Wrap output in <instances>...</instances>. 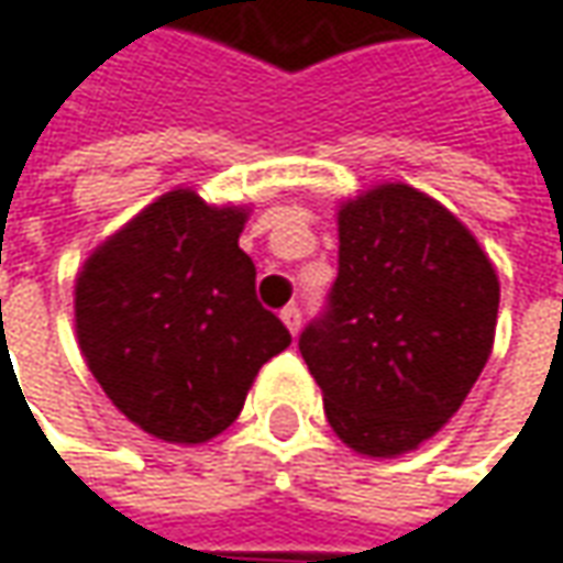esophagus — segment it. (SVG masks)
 <instances>
[{
  "label": "esophagus",
  "mask_w": 563,
  "mask_h": 563,
  "mask_svg": "<svg viewBox=\"0 0 563 563\" xmlns=\"http://www.w3.org/2000/svg\"><path fill=\"white\" fill-rule=\"evenodd\" d=\"M280 318H283V324L289 328V333L296 336V333H299V328H302V311H299V306H286L280 311Z\"/></svg>",
  "instance_id": "esophagus-1"
}]
</instances>
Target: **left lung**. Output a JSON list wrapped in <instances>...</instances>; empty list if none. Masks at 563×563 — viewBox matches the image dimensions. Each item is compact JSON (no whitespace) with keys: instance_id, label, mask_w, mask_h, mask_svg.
<instances>
[{"instance_id":"1","label":"left lung","mask_w":563,"mask_h":563,"mask_svg":"<svg viewBox=\"0 0 563 563\" xmlns=\"http://www.w3.org/2000/svg\"><path fill=\"white\" fill-rule=\"evenodd\" d=\"M492 261L451 210L380 185L340 210V271L299 353L330 428L353 451L397 456L451 419L498 324Z\"/></svg>"}]
</instances>
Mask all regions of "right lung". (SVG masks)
I'll list each match as a JSON object with an SVG mask.
<instances>
[{"instance_id":"right-lung-1","label":"right lung","mask_w":563,"mask_h":563,"mask_svg":"<svg viewBox=\"0 0 563 563\" xmlns=\"http://www.w3.org/2000/svg\"><path fill=\"white\" fill-rule=\"evenodd\" d=\"M245 213L169 191L87 257L75 324L90 375L147 434L201 444L235 422L292 336L257 302Z\"/></svg>"}]
</instances>
